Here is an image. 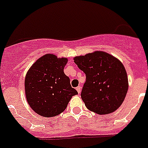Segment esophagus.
<instances>
[{"label": "esophagus", "instance_id": "1", "mask_svg": "<svg viewBox=\"0 0 148 148\" xmlns=\"http://www.w3.org/2000/svg\"><path fill=\"white\" fill-rule=\"evenodd\" d=\"M76 89H77V92L80 94V92H81V86H77V87L76 88Z\"/></svg>", "mask_w": 148, "mask_h": 148}]
</instances>
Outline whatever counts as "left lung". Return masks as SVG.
<instances>
[{
    "mask_svg": "<svg viewBox=\"0 0 148 148\" xmlns=\"http://www.w3.org/2000/svg\"><path fill=\"white\" fill-rule=\"evenodd\" d=\"M74 60L86 74L81 92L86 107L98 114H110L118 109L129 88L122 62L102 51L76 56Z\"/></svg>",
    "mask_w": 148,
    "mask_h": 148,
    "instance_id": "1",
    "label": "left lung"
}]
</instances>
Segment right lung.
<instances>
[{"instance_id":"add662e5","label":"right lung","mask_w":148,"mask_h":148,"mask_svg":"<svg viewBox=\"0 0 148 148\" xmlns=\"http://www.w3.org/2000/svg\"><path fill=\"white\" fill-rule=\"evenodd\" d=\"M67 58L46 54L32 64L26 74L25 90L27 101L34 112L51 117L62 113L72 96L77 95L64 73Z\"/></svg>"}]
</instances>
